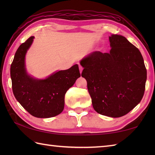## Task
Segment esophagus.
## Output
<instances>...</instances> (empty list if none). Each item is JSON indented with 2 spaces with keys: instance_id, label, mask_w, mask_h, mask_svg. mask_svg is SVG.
I'll list each match as a JSON object with an SVG mask.
<instances>
[{
  "instance_id": "1",
  "label": "esophagus",
  "mask_w": 155,
  "mask_h": 155,
  "mask_svg": "<svg viewBox=\"0 0 155 155\" xmlns=\"http://www.w3.org/2000/svg\"><path fill=\"white\" fill-rule=\"evenodd\" d=\"M78 67H79V70H80V72H81V74L82 73V71H83V68L82 67V66H81L80 64H79V66H78Z\"/></svg>"
}]
</instances>
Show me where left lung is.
<instances>
[{"label": "left lung", "mask_w": 155, "mask_h": 155, "mask_svg": "<svg viewBox=\"0 0 155 155\" xmlns=\"http://www.w3.org/2000/svg\"><path fill=\"white\" fill-rule=\"evenodd\" d=\"M109 52L94 51L80 61L95 111L112 118L123 117L143 97L147 69L143 56L122 35H111Z\"/></svg>", "instance_id": "1"}]
</instances>
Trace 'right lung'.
Segmentation results:
<instances>
[{
	"mask_svg": "<svg viewBox=\"0 0 155 155\" xmlns=\"http://www.w3.org/2000/svg\"><path fill=\"white\" fill-rule=\"evenodd\" d=\"M31 37L21 45L11 66L13 94L25 109L37 118H51L61 114L64 107V95L81 77L78 64L67 70L57 71L45 78L28 73L25 58L34 41Z\"/></svg>",
	"mask_w": 155,
	"mask_h": 155,
	"instance_id": "add662e5",
	"label": "right lung"
}]
</instances>
